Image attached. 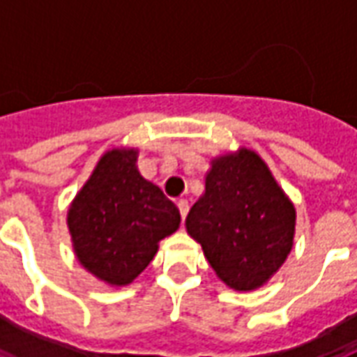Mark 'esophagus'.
I'll use <instances>...</instances> for the list:
<instances>
[{
    "label": "esophagus",
    "instance_id": "34e87169",
    "mask_svg": "<svg viewBox=\"0 0 357 357\" xmlns=\"http://www.w3.org/2000/svg\"><path fill=\"white\" fill-rule=\"evenodd\" d=\"M176 206H178V211H181V218H186V213H188V202L186 200H176Z\"/></svg>",
    "mask_w": 357,
    "mask_h": 357
}]
</instances>
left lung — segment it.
Wrapping results in <instances>:
<instances>
[{"label": "left lung", "instance_id": "obj_1", "mask_svg": "<svg viewBox=\"0 0 357 357\" xmlns=\"http://www.w3.org/2000/svg\"><path fill=\"white\" fill-rule=\"evenodd\" d=\"M186 231L231 289L250 291L276 274L294 247L296 208L250 149L215 157Z\"/></svg>", "mask_w": 357, "mask_h": 357}]
</instances>
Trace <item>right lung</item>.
I'll return each instance as SVG.
<instances>
[{"instance_id": "1", "label": "right lung", "mask_w": 357, "mask_h": 357, "mask_svg": "<svg viewBox=\"0 0 357 357\" xmlns=\"http://www.w3.org/2000/svg\"><path fill=\"white\" fill-rule=\"evenodd\" d=\"M136 161V149L107 151L68 211L75 257L110 286L134 282L181 223L178 208Z\"/></svg>"}]
</instances>
